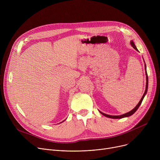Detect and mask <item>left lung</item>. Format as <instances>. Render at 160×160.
Segmentation results:
<instances>
[{"mask_svg":"<svg viewBox=\"0 0 160 160\" xmlns=\"http://www.w3.org/2000/svg\"><path fill=\"white\" fill-rule=\"evenodd\" d=\"M130 44H131V45L133 47V48L134 49H136V50H138V48H136V47L135 44H134L133 41H132L130 42ZM145 69H146V65H145ZM146 79H147V82H146V89H145V93H144L143 95H142V98H141L140 101L139 102V103L138 104V105H137L135 108H134L132 110H131L130 112H128V113H124V114H123V115H110L105 114V113H102V112H100V113H102V114L103 115H104L105 117H108V118H111V119H121V118H124V117H130V116H131L132 115H133L134 113H135V112L137 111L138 109L139 108V106L141 105V102H142V100H143V98H144V97H145V95H146V93H147V92L148 84V75H147V71H146Z\"/></svg>","mask_w":160,"mask_h":160,"instance_id":"8db88e82","label":"left lung"}]
</instances>
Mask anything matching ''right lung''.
Returning a JSON list of instances; mask_svg holds the SVG:
<instances>
[{
	"label": "right lung",
	"instance_id": "right-lung-1",
	"mask_svg": "<svg viewBox=\"0 0 160 160\" xmlns=\"http://www.w3.org/2000/svg\"><path fill=\"white\" fill-rule=\"evenodd\" d=\"M62 122H63V121H62Z\"/></svg>",
	"mask_w": 160,
	"mask_h": 160
}]
</instances>
